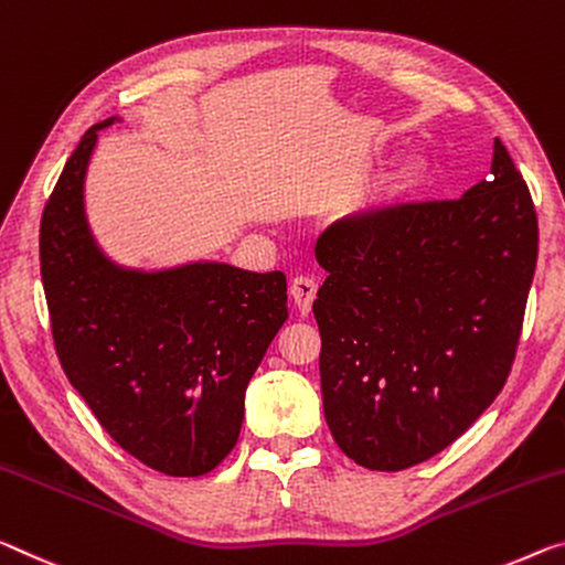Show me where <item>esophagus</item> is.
<instances>
[{
    "instance_id": "obj_1",
    "label": "esophagus",
    "mask_w": 565,
    "mask_h": 565,
    "mask_svg": "<svg viewBox=\"0 0 565 565\" xmlns=\"http://www.w3.org/2000/svg\"><path fill=\"white\" fill-rule=\"evenodd\" d=\"M317 279H311V276H297L291 281V299L301 315H309L311 311V303L317 299Z\"/></svg>"
}]
</instances>
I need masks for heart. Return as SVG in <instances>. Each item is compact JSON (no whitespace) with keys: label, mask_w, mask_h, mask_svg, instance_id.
Wrapping results in <instances>:
<instances>
[{"label":"heart","mask_w":565,"mask_h":565,"mask_svg":"<svg viewBox=\"0 0 565 565\" xmlns=\"http://www.w3.org/2000/svg\"><path fill=\"white\" fill-rule=\"evenodd\" d=\"M419 173H423V168H419V163L415 158H407L405 163H399L395 168V173L390 175L387 181V195H399L405 193L407 188L415 185L419 181Z\"/></svg>","instance_id":"b5f03b06"}]
</instances>
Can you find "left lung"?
Segmentation results:
<instances>
[{"label":"left lung","mask_w":565,"mask_h":565,"mask_svg":"<svg viewBox=\"0 0 565 565\" xmlns=\"http://www.w3.org/2000/svg\"><path fill=\"white\" fill-rule=\"evenodd\" d=\"M539 218L503 142L458 201L356 213L317 241L324 417L347 458L397 472L452 445L510 374Z\"/></svg>","instance_id":"8db88e82"}]
</instances>
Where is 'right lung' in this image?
Here are the masks:
<instances>
[{
  "label": "right lung",
  "mask_w": 565,
  "mask_h": 565,
  "mask_svg": "<svg viewBox=\"0 0 565 565\" xmlns=\"http://www.w3.org/2000/svg\"><path fill=\"white\" fill-rule=\"evenodd\" d=\"M89 128L44 205L40 268L62 370L125 452L173 478L211 472L234 450L244 397L284 327L286 276L218 262L125 268L85 216Z\"/></svg>",
  "instance_id": "right-lung-1"
}]
</instances>
